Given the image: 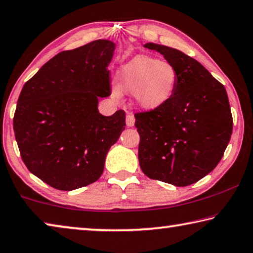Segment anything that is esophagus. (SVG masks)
Here are the masks:
<instances>
[{"label":"esophagus","mask_w":253,"mask_h":253,"mask_svg":"<svg viewBox=\"0 0 253 253\" xmlns=\"http://www.w3.org/2000/svg\"><path fill=\"white\" fill-rule=\"evenodd\" d=\"M126 125L128 127H132L135 125V117L132 114H127L126 116Z\"/></svg>","instance_id":"34e87169"}]
</instances>
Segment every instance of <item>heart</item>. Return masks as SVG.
<instances>
[{"label":"heart","mask_w":253,"mask_h":253,"mask_svg":"<svg viewBox=\"0 0 253 253\" xmlns=\"http://www.w3.org/2000/svg\"><path fill=\"white\" fill-rule=\"evenodd\" d=\"M117 79L119 90L134 95L137 107L153 111L162 108L173 97L178 74L172 63L139 54L119 68ZM115 95H119L117 89Z\"/></svg>","instance_id":"1"}]
</instances>
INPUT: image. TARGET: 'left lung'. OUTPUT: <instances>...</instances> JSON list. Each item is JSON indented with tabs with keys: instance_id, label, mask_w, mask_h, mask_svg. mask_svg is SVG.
Wrapping results in <instances>:
<instances>
[{
	"instance_id": "8db88e82",
	"label": "left lung",
	"mask_w": 253,
	"mask_h": 253,
	"mask_svg": "<svg viewBox=\"0 0 253 253\" xmlns=\"http://www.w3.org/2000/svg\"><path fill=\"white\" fill-rule=\"evenodd\" d=\"M177 70L173 97L162 108L135 114L143 173L175 186L196 183L219 164L232 134L228 93L205 68L182 51L149 43Z\"/></svg>"
}]
</instances>
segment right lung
Instances as JSON below:
<instances>
[{
	"mask_svg": "<svg viewBox=\"0 0 253 253\" xmlns=\"http://www.w3.org/2000/svg\"><path fill=\"white\" fill-rule=\"evenodd\" d=\"M116 44L96 40L54 55L21 90L13 119L25 166L57 190L96 182L107 153L125 129V111L104 116L99 98L110 95L107 67Z\"/></svg>",
	"mask_w": 253,
	"mask_h": 253,
	"instance_id": "right-lung-1",
	"label": "right lung"
}]
</instances>
